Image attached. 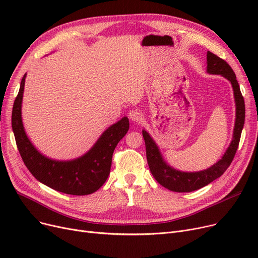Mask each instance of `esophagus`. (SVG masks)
<instances>
[{"instance_id":"1","label":"esophagus","mask_w":258,"mask_h":258,"mask_svg":"<svg viewBox=\"0 0 258 258\" xmlns=\"http://www.w3.org/2000/svg\"><path fill=\"white\" fill-rule=\"evenodd\" d=\"M128 117L134 122H140L143 119L142 113L140 111H138V110H132V111H130Z\"/></svg>"}]
</instances>
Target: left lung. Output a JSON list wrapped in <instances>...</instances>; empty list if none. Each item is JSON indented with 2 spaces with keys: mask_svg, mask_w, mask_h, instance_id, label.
Here are the masks:
<instances>
[{
  "mask_svg": "<svg viewBox=\"0 0 258 258\" xmlns=\"http://www.w3.org/2000/svg\"><path fill=\"white\" fill-rule=\"evenodd\" d=\"M207 73L214 75H222L227 78L232 85L234 101H235V124L233 130L232 141L227 151L215 164L207 169L201 171H180L174 169L166 163L162 157L158 145L145 130L142 131L145 141L146 158L151 172L156 181L163 187L175 192H190L198 190L220 178L231 164V162L237 151L241 131L245 124V100L240 93L239 85L233 70L224 59L216 56L210 51L207 52Z\"/></svg>",
  "mask_w": 258,
  "mask_h": 258,
  "instance_id": "8db88e82",
  "label": "left lung"
}]
</instances>
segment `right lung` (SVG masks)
<instances>
[{
	"instance_id": "1",
	"label": "right lung",
	"mask_w": 258,
	"mask_h": 258,
	"mask_svg": "<svg viewBox=\"0 0 258 258\" xmlns=\"http://www.w3.org/2000/svg\"><path fill=\"white\" fill-rule=\"evenodd\" d=\"M26 75L22 78L11 117L12 131L25 165L37 181L56 191L86 196L98 190L110 174L115 147L128 131V118L123 117L107 127L91 150L79 158L68 161L48 158L36 150L23 125L22 101Z\"/></svg>"
}]
</instances>
